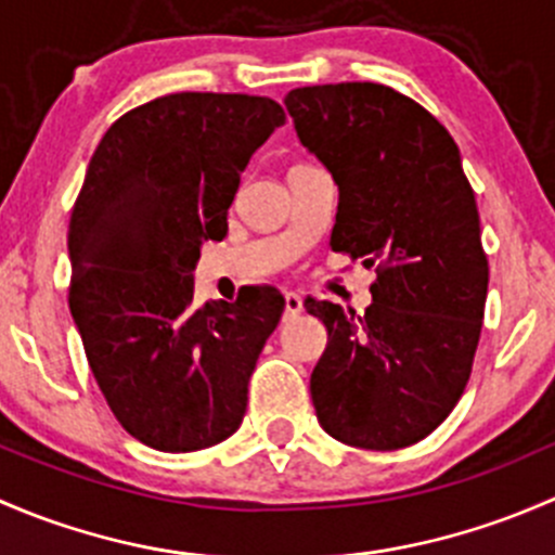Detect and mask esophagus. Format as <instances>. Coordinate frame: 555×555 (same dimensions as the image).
Wrapping results in <instances>:
<instances>
[{
	"instance_id": "1",
	"label": "esophagus",
	"mask_w": 555,
	"mask_h": 555,
	"mask_svg": "<svg viewBox=\"0 0 555 555\" xmlns=\"http://www.w3.org/2000/svg\"><path fill=\"white\" fill-rule=\"evenodd\" d=\"M300 311H304V298L295 293L284 295V319H295Z\"/></svg>"
}]
</instances>
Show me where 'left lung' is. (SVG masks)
<instances>
[{
  "mask_svg": "<svg viewBox=\"0 0 555 555\" xmlns=\"http://www.w3.org/2000/svg\"><path fill=\"white\" fill-rule=\"evenodd\" d=\"M284 104L338 184L330 246L378 266L365 313L306 300L327 327L317 418L346 446L405 449L453 411L483 324L489 260L462 155L422 104L378 82L295 88Z\"/></svg>",
  "mask_w": 555,
  "mask_h": 555,
  "instance_id": "left-lung-1",
  "label": "left lung"
}]
</instances>
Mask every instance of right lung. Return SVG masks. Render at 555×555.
<instances>
[{
    "mask_svg": "<svg viewBox=\"0 0 555 555\" xmlns=\"http://www.w3.org/2000/svg\"><path fill=\"white\" fill-rule=\"evenodd\" d=\"M284 120L266 96L171 93L112 122L88 164L66 242L69 309L106 405L150 449H209L242 424L284 298L257 287L195 306L193 271Z\"/></svg>",
    "mask_w": 555,
    "mask_h": 555,
    "instance_id": "1",
    "label": "right lung"
}]
</instances>
